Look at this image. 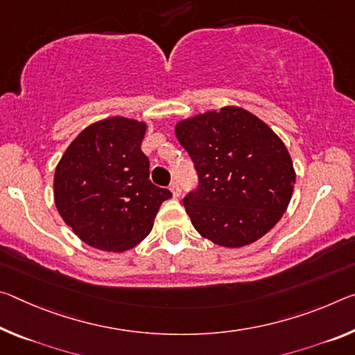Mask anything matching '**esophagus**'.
<instances>
[{
    "mask_svg": "<svg viewBox=\"0 0 355 355\" xmlns=\"http://www.w3.org/2000/svg\"><path fill=\"white\" fill-rule=\"evenodd\" d=\"M168 189L172 191V194H173V198H178L180 194H182V188H180V184H178V182H172L171 183V187H168Z\"/></svg>",
    "mask_w": 355,
    "mask_h": 355,
    "instance_id": "34e87169",
    "label": "esophagus"
}]
</instances>
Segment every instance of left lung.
<instances>
[{"label": "left lung", "instance_id": "left-lung-1", "mask_svg": "<svg viewBox=\"0 0 355 355\" xmlns=\"http://www.w3.org/2000/svg\"><path fill=\"white\" fill-rule=\"evenodd\" d=\"M175 134L199 177L183 205L204 239L240 248L263 237L288 208L295 171L266 123L227 105L177 123Z\"/></svg>", "mask_w": 355, "mask_h": 355}]
</instances>
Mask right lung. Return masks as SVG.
I'll use <instances>...</instances> for the list:
<instances>
[{
	"label": "right lung",
	"mask_w": 355,
	"mask_h": 355,
	"mask_svg": "<svg viewBox=\"0 0 355 355\" xmlns=\"http://www.w3.org/2000/svg\"><path fill=\"white\" fill-rule=\"evenodd\" d=\"M145 131L144 121L125 116L93 123L55 168L56 210L93 248H134L150 234L162 202L172 198L150 182V161L140 150Z\"/></svg>",
	"instance_id": "add662e5"
}]
</instances>
